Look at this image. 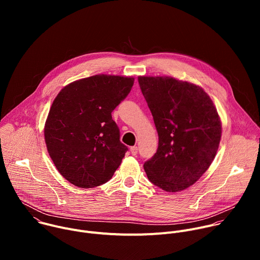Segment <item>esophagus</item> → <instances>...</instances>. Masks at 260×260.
Listing matches in <instances>:
<instances>
[{
  "label": "esophagus",
  "mask_w": 260,
  "mask_h": 260,
  "mask_svg": "<svg viewBox=\"0 0 260 260\" xmlns=\"http://www.w3.org/2000/svg\"><path fill=\"white\" fill-rule=\"evenodd\" d=\"M131 153H132L133 155H137V153H138V147H137V146L131 147Z\"/></svg>",
  "instance_id": "esophagus-1"
}]
</instances>
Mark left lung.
<instances>
[{
	"label": "left lung",
	"instance_id": "1",
	"mask_svg": "<svg viewBox=\"0 0 260 260\" xmlns=\"http://www.w3.org/2000/svg\"><path fill=\"white\" fill-rule=\"evenodd\" d=\"M142 93L158 134L156 153L144 164L148 179L168 192L194 184L211 166L221 139V121L200 86L168 76H140Z\"/></svg>",
	"mask_w": 260,
	"mask_h": 260
}]
</instances>
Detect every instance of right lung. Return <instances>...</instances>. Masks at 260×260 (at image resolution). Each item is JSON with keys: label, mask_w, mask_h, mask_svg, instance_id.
Returning a JSON list of instances; mask_svg holds the SVG:
<instances>
[{"label": "right lung", "mask_w": 260, "mask_h": 260, "mask_svg": "<svg viewBox=\"0 0 260 260\" xmlns=\"http://www.w3.org/2000/svg\"><path fill=\"white\" fill-rule=\"evenodd\" d=\"M135 79L94 75L64 86L45 123L48 153L60 175L80 188L108 182L127 147L111 113L129 93Z\"/></svg>", "instance_id": "obj_1"}]
</instances>
